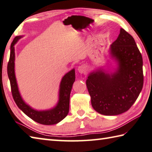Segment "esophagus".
I'll list each match as a JSON object with an SVG mask.
<instances>
[{"mask_svg": "<svg viewBox=\"0 0 152 152\" xmlns=\"http://www.w3.org/2000/svg\"><path fill=\"white\" fill-rule=\"evenodd\" d=\"M86 66L84 65H82V66H80L78 68V70L80 73H84L86 72Z\"/></svg>", "mask_w": 152, "mask_h": 152, "instance_id": "1", "label": "esophagus"}]
</instances>
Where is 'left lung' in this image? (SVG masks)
<instances>
[{"label":"left lung","mask_w":152,"mask_h":152,"mask_svg":"<svg viewBox=\"0 0 152 152\" xmlns=\"http://www.w3.org/2000/svg\"><path fill=\"white\" fill-rule=\"evenodd\" d=\"M110 52L118 68L111 74L101 68L92 72L86 86L93 108L101 114L115 115L128 111L141 92L143 60L134 38L123 28Z\"/></svg>","instance_id":"left-lung-1"}]
</instances>
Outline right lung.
<instances>
[{
  "label": "right lung",
  "instance_id": "obj_1",
  "mask_svg": "<svg viewBox=\"0 0 152 152\" xmlns=\"http://www.w3.org/2000/svg\"><path fill=\"white\" fill-rule=\"evenodd\" d=\"M22 37V36L16 37L11 44L10 58L7 66L8 76L10 82L11 92L14 100L19 108L35 122L44 125H53L58 124L68 114L70 92L76 78L75 70L72 69L63 76L60 84L59 100L56 106L52 109L40 111L32 108L25 103L21 97L15 72V53L14 46Z\"/></svg>",
  "mask_w": 152,
  "mask_h": 152
}]
</instances>
